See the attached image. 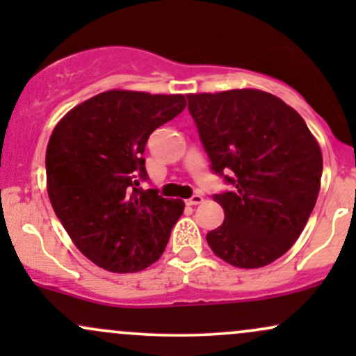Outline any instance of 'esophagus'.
Instances as JSON below:
<instances>
[{"label":"esophagus","instance_id":"34e87169","mask_svg":"<svg viewBox=\"0 0 356 356\" xmlns=\"http://www.w3.org/2000/svg\"><path fill=\"white\" fill-rule=\"evenodd\" d=\"M202 201L204 197L201 194H194L191 199H187V204H189V206H197V204H201Z\"/></svg>","mask_w":356,"mask_h":356}]
</instances>
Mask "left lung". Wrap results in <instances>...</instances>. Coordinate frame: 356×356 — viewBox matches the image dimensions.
I'll list each match as a JSON object with an SVG mask.
<instances>
[{
  "label": "left lung",
  "mask_w": 356,
  "mask_h": 356,
  "mask_svg": "<svg viewBox=\"0 0 356 356\" xmlns=\"http://www.w3.org/2000/svg\"><path fill=\"white\" fill-rule=\"evenodd\" d=\"M187 100L211 169L232 186L214 194L224 222L207 232V244L236 268L266 266L295 244L313 212L320 145L300 113L268 92L191 93Z\"/></svg>",
  "instance_id": "8db88e82"
}]
</instances>
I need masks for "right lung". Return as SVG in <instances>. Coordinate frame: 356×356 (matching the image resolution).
I'll use <instances>...</instances> for the list:
<instances>
[{"instance_id": "obj_1", "label": "right lung", "mask_w": 356, "mask_h": 356, "mask_svg": "<svg viewBox=\"0 0 356 356\" xmlns=\"http://www.w3.org/2000/svg\"><path fill=\"white\" fill-rule=\"evenodd\" d=\"M186 108L184 95L108 90L72 108L47 147V189L73 244L97 266L137 273L162 256L181 199L144 191L150 134Z\"/></svg>"}]
</instances>
